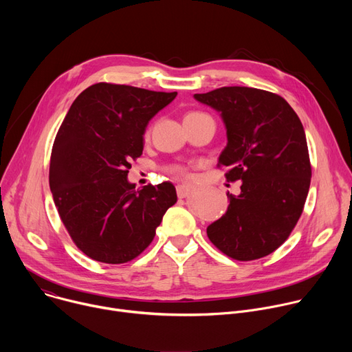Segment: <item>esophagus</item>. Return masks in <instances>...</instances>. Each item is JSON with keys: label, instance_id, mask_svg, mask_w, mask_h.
<instances>
[{"label": "esophagus", "instance_id": "esophagus-1", "mask_svg": "<svg viewBox=\"0 0 352 352\" xmlns=\"http://www.w3.org/2000/svg\"><path fill=\"white\" fill-rule=\"evenodd\" d=\"M192 189H193V186L192 185H189V184H181V185H178L177 186V195H178V197H186L190 192H192Z\"/></svg>", "mask_w": 352, "mask_h": 352}]
</instances>
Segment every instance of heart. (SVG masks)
Instances as JSON below:
<instances>
[{
  "label": "heart",
  "instance_id": "heart-1",
  "mask_svg": "<svg viewBox=\"0 0 352 352\" xmlns=\"http://www.w3.org/2000/svg\"><path fill=\"white\" fill-rule=\"evenodd\" d=\"M199 114H200V113H190V114H188L186 117H190V116H199ZM168 171H170V173H173V174H175V175H186V174H188L186 167L179 166V164H174V166H171V167L168 168Z\"/></svg>",
  "mask_w": 352,
  "mask_h": 352
}]
</instances>
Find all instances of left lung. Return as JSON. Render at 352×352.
Here are the masks:
<instances>
[{"label": "left lung", "mask_w": 352, "mask_h": 352, "mask_svg": "<svg viewBox=\"0 0 352 352\" xmlns=\"http://www.w3.org/2000/svg\"><path fill=\"white\" fill-rule=\"evenodd\" d=\"M220 113L227 146L219 157L227 181H242L227 193L226 214L208 227V236L235 261L270 255L289 236L302 214L311 185V162L302 122L274 93L228 86L195 94Z\"/></svg>", "instance_id": "left-lung-1"}]
</instances>
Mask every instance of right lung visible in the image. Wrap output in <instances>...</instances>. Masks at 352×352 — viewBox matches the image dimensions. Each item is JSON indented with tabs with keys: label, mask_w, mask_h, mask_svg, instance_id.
Returning a JSON list of instances; mask_svg holds the SVG:
<instances>
[{
	"label": "right lung",
	"mask_w": 352,
	"mask_h": 352,
	"mask_svg": "<svg viewBox=\"0 0 352 352\" xmlns=\"http://www.w3.org/2000/svg\"><path fill=\"white\" fill-rule=\"evenodd\" d=\"M175 96L100 82L67 113L52 150L50 189L72 241L90 259L109 265L135 259L177 202L170 182L136 190L126 178L129 162L143 152L148 121Z\"/></svg>",
	"instance_id": "1"
}]
</instances>
